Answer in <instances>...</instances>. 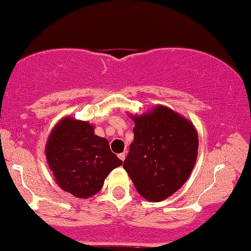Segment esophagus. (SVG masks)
Segmentation results:
<instances>
[{
  "label": "esophagus",
  "instance_id": "34e87169",
  "mask_svg": "<svg viewBox=\"0 0 251 251\" xmlns=\"http://www.w3.org/2000/svg\"><path fill=\"white\" fill-rule=\"evenodd\" d=\"M118 157H119V159L121 160V161H125V159H126V153H125V152L119 153V154H118Z\"/></svg>",
  "mask_w": 251,
  "mask_h": 251
}]
</instances>
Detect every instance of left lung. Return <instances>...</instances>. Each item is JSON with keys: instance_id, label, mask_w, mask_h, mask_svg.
Returning <instances> with one entry per match:
<instances>
[{"instance_id": "8db88e82", "label": "left lung", "mask_w": 251, "mask_h": 251, "mask_svg": "<svg viewBox=\"0 0 251 251\" xmlns=\"http://www.w3.org/2000/svg\"><path fill=\"white\" fill-rule=\"evenodd\" d=\"M134 140L123 162L137 191L149 201H162L186 182L198 153L194 125L169 108L133 117Z\"/></svg>"}]
</instances>
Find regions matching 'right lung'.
I'll return each mask as SVG.
<instances>
[{
  "mask_svg": "<svg viewBox=\"0 0 251 251\" xmlns=\"http://www.w3.org/2000/svg\"><path fill=\"white\" fill-rule=\"evenodd\" d=\"M45 154L57 184L79 198L100 191L106 176L122 164L109 141L94 134L92 125L71 118L53 129Z\"/></svg>",
  "mask_w": 251,
  "mask_h": 251,
  "instance_id": "1",
  "label": "right lung"
}]
</instances>
